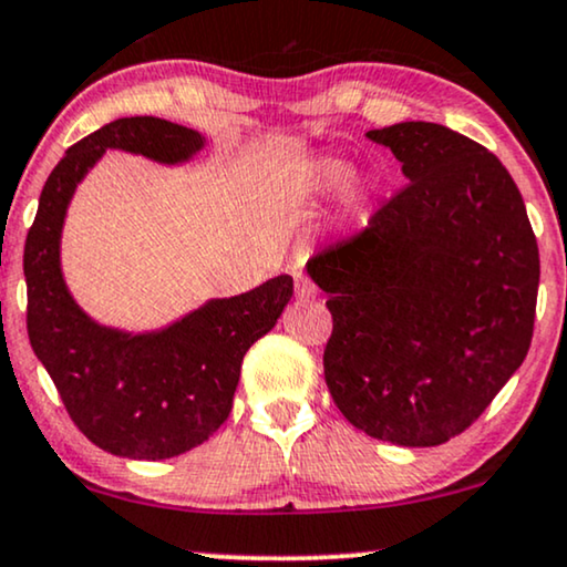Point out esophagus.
Here are the masks:
<instances>
[{
	"label": "esophagus",
	"mask_w": 567,
	"mask_h": 567,
	"mask_svg": "<svg viewBox=\"0 0 567 567\" xmlns=\"http://www.w3.org/2000/svg\"><path fill=\"white\" fill-rule=\"evenodd\" d=\"M293 291H297V299H307V301L318 299V286L305 276H297V286H293Z\"/></svg>",
	"instance_id": "esophagus-1"
}]
</instances>
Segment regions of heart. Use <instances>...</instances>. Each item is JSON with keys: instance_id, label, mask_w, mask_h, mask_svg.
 <instances>
[{"instance_id": "b5f03b06", "label": "heart", "mask_w": 567, "mask_h": 567, "mask_svg": "<svg viewBox=\"0 0 567 567\" xmlns=\"http://www.w3.org/2000/svg\"><path fill=\"white\" fill-rule=\"evenodd\" d=\"M354 176V166L338 158H315L299 172V197L305 203H320L336 195ZM370 203V185L364 179L351 182L347 189V208L354 216H362Z\"/></svg>"}]
</instances>
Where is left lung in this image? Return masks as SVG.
I'll list each match as a JSON object with an SVG mask.
<instances>
[{"label":"left lung","mask_w":567,"mask_h":567,"mask_svg":"<svg viewBox=\"0 0 567 567\" xmlns=\"http://www.w3.org/2000/svg\"><path fill=\"white\" fill-rule=\"evenodd\" d=\"M367 137L409 185L359 237L307 262L333 315L326 382L370 437L443 445L524 364L539 247L516 182L480 143L432 122Z\"/></svg>","instance_id":"8db88e82"}]
</instances>
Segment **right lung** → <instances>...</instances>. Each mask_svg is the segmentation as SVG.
<instances>
[{
  "instance_id": "right-lung-1",
  "label": "right lung",
  "mask_w": 567,
  "mask_h": 567,
  "mask_svg": "<svg viewBox=\"0 0 567 567\" xmlns=\"http://www.w3.org/2000/svg\"><path fill=\"white\" fill-rule=\"evenodd\" d=\"M205 148L197 130L124 116L80 140L49 174L28 231V338L78 430L106 453L174 458L205 443L231 411L241 359L281 318L291 276L208 299L164 328L132 330L93 320L62 274V229L75 189L106 151L179 166Z\"/></svg>"
}]
</instances>
